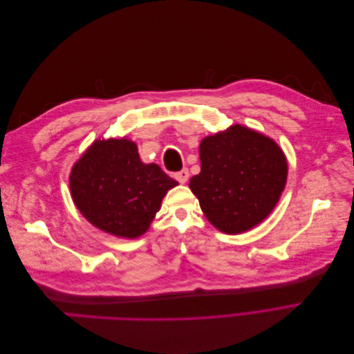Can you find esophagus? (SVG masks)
<instances>
[{"label": "esophagus", "mask_w": 354, "mask_h": 354, "mask_svg": "<svg viewBox=\"0 0 354 354\" xmlns=\"http://www.w3.org/2000/svg\"><path fill=\"white\" fill-rule=\"evenodd\" d=\"M174 177H176V180L178 181V183H186L187 178H189V169L183 168L181 171H178V173H176Z\"/></svg>", "instance_id": "obj_1"}]
</instances>
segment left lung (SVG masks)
Returning <instances> with one entry per match:
<instances>
[{"label": "left lung", "instance_id": "left-lung-1", "mask_svg": "<svg viewBox=\"0 0 354 354\" xmlns=\"http://www.w3.org/2000/svg\"><path fill=\"white\" fill-rule=\"evenodd\" d=\"M190 189L209 223L236 234L261 223L283 192L288 164L272 138L242 125L205 137Z\"/></svg>", "mask_w": 354, "mask_h": 354}]
</instances>
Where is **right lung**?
Masks as SVG:
<instances>
[{
	"label": "right lung",
	"mask_w": 354,
	"mask_h": 354,
	"mask_svg": "<svg viewBox=\"0 0 354 354\" xmlns=\"http://www.w3.org/2000/svg\"><path fill=\"white\" fill-rule=\"evenodd\" d=\"M69 183L75 205L93 226L130 239L149 229L168 189L178 185L156 164H143L125 138L94 142Z\"/></svg>",
	"instance_id": "add662e5"
}]
</instances>
